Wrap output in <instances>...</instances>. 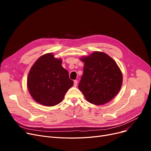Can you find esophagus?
I'll use <instances>...</instances> for the list:
<instances>
[{
  "mask_svg": "<svg viewBox=\"0 0 151 151\" xmlns=\"http://www.w3.org/2000/svg\"><path fill=\"white\" fill-rule=\"evenodd\" d=\"M77 84H78V81H77V80H75V81H74V86H75V87H76V86H77Z\"/></svg>",
  "mask_w": 151,
  "mask_h": 151,
  "instance_id": "1",
  "label": "esophagus"
}]
</instances>
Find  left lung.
Segmentation results:
<instances>
[{"instance_id":"8db88e82","label":"left lung","mask_w":151,"mask_h":151,"mask_svg":"<svg viewBox=\"0 0 151 151\" xmlns=\"http://www.w3.org/2000/svg\"><path fill=\"white\" fill-rule=\"evenodd\" d=\"M83 75L78 88L93 105H104L119 92L122 75L116 62L104 52L96 51L81 58Z\"/></svg>"}]
</instances>
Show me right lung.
I'll use <instances>...</instances> for the list:
<instances>
[{
  "label": "right lung",
  "instance_id": "right-lung-1",
  "mask_svg": "<svg viewBox=\"0 0 151 151\" xmlns=\"http://www.w3.org/2000/svg\"><path fill=\"white\" fill-rule=\"evenodd\" d=\"M61 65V59L48 53L40 58L31 68L27 88L31 96L39 104L47 106L59 104L73 85L68 71Z\"/></svg>",
  "mask_w": 151,
  "mask_h": 151
}]
</instances>
